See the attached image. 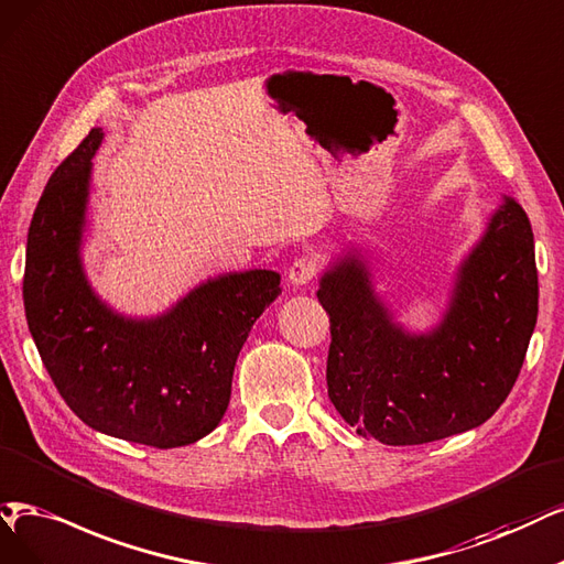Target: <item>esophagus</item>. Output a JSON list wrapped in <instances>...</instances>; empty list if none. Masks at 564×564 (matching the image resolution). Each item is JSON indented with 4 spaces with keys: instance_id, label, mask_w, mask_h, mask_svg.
Wrapping results in <instances>:
<instances>
[{
    "instance_id": "obj_1",
    "label": "esophagus",
    "mask_w": 564,
    "mask_h": 564,
    "mask_svg": "<svg viewBox=\"0 0 564 564\" xmlns=\"http://www.w3.org/2000/svg\"><path fill=\"white\" fill-rule=\"evenodd\" d=\"M318 274V260L314 256H300L288 269V279L295 285H306Z\"/></svg>"
}]
</instances>
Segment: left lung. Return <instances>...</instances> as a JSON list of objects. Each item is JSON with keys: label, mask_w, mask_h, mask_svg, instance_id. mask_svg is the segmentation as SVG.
<instances>
[{"label": "left lung", "mask_w": 564, "mask_h": 564, "mask_svg": "<svg viewBox=\"0 0 564 564\" xmlns=\"http://www.w3.org/2000/svg\"><path fill=\"white\" fill-rule=\"evenodd\" d=\"M318 302L332 335L327 394L350 427L388 446L467 432L502 406L525 362L539 304L530 220L507 197L432 335L390 321L356 258L327 271Z\"/></svg>", "instance_id": "8db88e82"}]
</instances>
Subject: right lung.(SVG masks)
I'll use <instances>...</instances> for the list:
<instances>
[{
    "label": "right lung",
    "instance_id": "1",
    "mask_svg": "<svg viewBox=\"0 0 564 564\" xmlns=\"http://www.w3.org/2000/svg\"><path fill=\"white\" fill-rule=\"evenodd\" d=\"M95 128L62 160L41 195L23 276L25 316L41 362L78 419L104 434L155 448L193 444L220 423L239 350L276 300V271L250 269L206 281L155 321H124L83 276Z\"/></svg>",
    "mask_w": 564,
    "mask_h": 564
}]
</instances>
